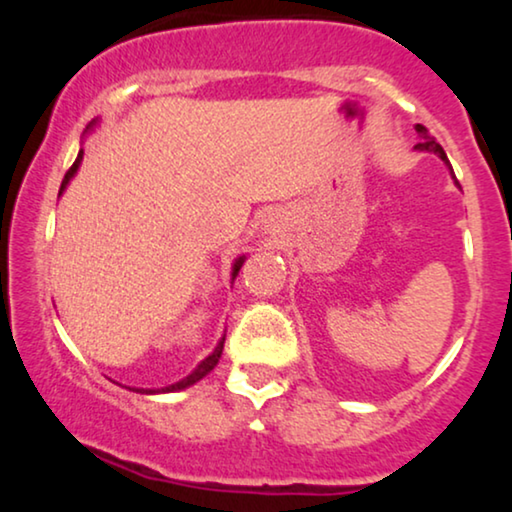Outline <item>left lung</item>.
<instances>
[{"mask_svg":"<svg viewBox=\"0 0 512 512\" xmlns=\"http://www.w3.org/2000/svg\"><path fill=\"white\" fill-rule=\"evenodd\" d=\"M415 130H417V135H419V144H415V151H426V153H436V156L443 160V163L447 165V170H450V174H452V179H454V172H452V165H450V160H447V156H445V151H443V146H440L436 139H433L431 135H429V130L424 128V125H415ZM454 184L459 186V181L454 179Z\"/></svg>","mask_w":512,"mask_h":512,"instance_id":"1","label":"left lung"}]
</instances>
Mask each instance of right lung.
I'll use <instances>...</instances> for the list:
<instances>
[{
	"mask_svg": "<svg viewBox=\"0 0 512 512\" xmlns=\"http://www.w3.org/2000/svg\"><path fill=\"white\" fill-rule=\"evenodd\" d=\"M97 125V121H93L86 128V132L88 130H93ZM81 160H83V149L79 151V156H76V160H74V165L69 167V172L65 174V179H62V186H60V195L65 193V188H67V184L69 181L74 179V174H76V170H79L81 167ZM244 258L247 256H240V258H235V263H233V272H230V275H233V279L237 277V272H240V268H242V263H244ZM223 342H226V335H223V338L216 342V347H214V352L209 354V356H205V359H202L198 366H195V370L191 375H186L184 380H179V382H174V384H167V387H163V389H135V391H139V394H149V396H153V394H172V391H181V389H188L191 387V384H195V382H200L202 377L205 375H209L214 370V366L216 363H219V359H221V352H223Z\"/></svg>",
	"mask_w": 512,
	"mask_h": 512,
	"instance_id": "add662e5",
	"label": "right lung"
}]
</instances>
